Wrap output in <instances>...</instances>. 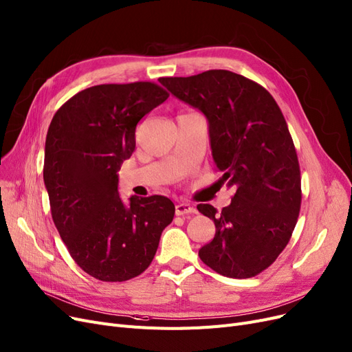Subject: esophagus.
<instances>
[{
  "mask_svg": "<svg viewBox=\"0 0 352 352\" xmlns=\"http://www.w3.org/2000/svg\"><path fill=\"white\" fill-rule=\"evenodd\" d=\"M194 212V207L188 203H178L175 204V214L177 216H183V214H188Z\"/></svg>",
  "mask_w": 352,
  "mask_h": 352,
  "instance_id": "34e87169",
  "label": "esophagus"
}]
</instances>
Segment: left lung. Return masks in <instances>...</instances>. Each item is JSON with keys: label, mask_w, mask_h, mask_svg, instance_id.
Instances as JSON below:
<instances>
[{"label": "left lung", "mask_w": 352, "mask_h": 352, "mask_svg": "<svg viewBox=\"0 0 352 352\" xmlns=\"http://www.w3.org/2000/svg\"><path fill=\"white\" fill-rule=\"evenodd\" d=\"M160 82L206 116L213 160L223 173L219 184L235 188L222 212L197 206L216 226L200 259L230 278L259 274L289 243L302 203L300 168L278 104L264 87L225 69Z\"/></svg>", "instance_id": "1"}]
</instances>
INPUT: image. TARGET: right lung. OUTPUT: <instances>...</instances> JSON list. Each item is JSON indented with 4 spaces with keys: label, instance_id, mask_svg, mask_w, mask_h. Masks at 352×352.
I'll return each instance as SVG.
<instances>
[{
    "label": "right lung",
    "instance_id": "1",
    "mask_svg": "<svg viewBox=\"0 0 352 352\" xmlns=\"http://www.w3.org/2000/svg\"><path fill=\"white\" fill-rule=\"evenodd\" d=\"M168 93L153 82L102 84L55 113L45 143L43 179L67 248L87 274L126 281L145 271L175 206L164 196L119 194V169L132 156L136 124Z\"/></svg>",
    "mask_w": 352,
    "mask_h": 352
}]
</instances>
